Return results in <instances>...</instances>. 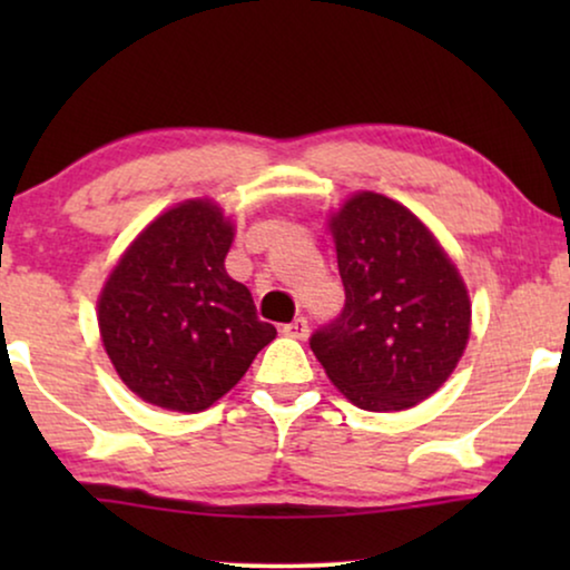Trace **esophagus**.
Instances as JSON below:
<instances>
[{
    "label": "esophagus",
    "mask_w": 570,
    "mask_h": 570,
    "mask_svg": "<svg viewBox=\"0 0 570 570\" xmlns=\"http://www.w3.org/2000/svg\"><path fill=\"white\" fill-rule=\"evenodd\" d=\"M283 334H285V337H293V340H306L308 337V318L306 316H295L293 322H287L283 326Z\"/></svg>",
    "instance_id": "34e87169"
}]
</instances>
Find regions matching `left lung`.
Listing matches in <instances>:
<instances>
[{"instance_id":"left-lung-1","label":"left lung","mask_w":570,"mask_h":570,"mask_svg":"<svg viewBox=\"0 0 570 570\" xmlns=\"http://www.w3.org/2000/svg\"><path fill=\"white\" fill-rule=\"evenodd\" d=\"M345 308L308 345L361 410L423 402L456 368L470 295L433 233L400 202L363 191L332 217Z\"/></svg>"}]
</instances>
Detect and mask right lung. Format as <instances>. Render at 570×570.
<instances>
[{
	"label": "right lung",
	"instance_id": "obj_1",
	"mask_svg": "<svg viewBox=\"0 0 570 570\" xmlns=\"http://www.w3.org/2000/svg\"><path fill=\"white\" fill-rule=\"evenodd\" d=\"M233 225L213 202H184L127 248L98 301L116 373L137 396L202 412L238 384L277 330L225 272Z\"/></svg>",
	"mask_w": 570,
	"mask_h": 570
}]
</instances>
